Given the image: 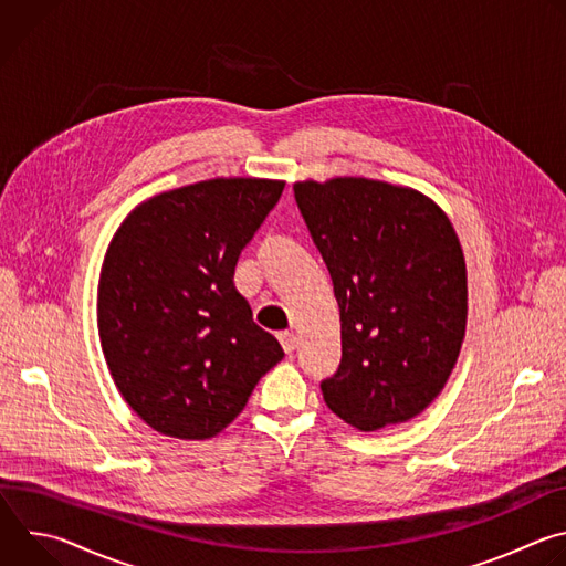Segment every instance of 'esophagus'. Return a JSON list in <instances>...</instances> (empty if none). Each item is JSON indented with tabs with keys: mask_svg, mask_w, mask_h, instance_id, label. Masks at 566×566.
I'll return each instance as SVG.
<instances>
[{
	"mask_svg": "<svg viewBox=\"0 0 566 566\" xmlns=\"http://www.w3.org/2000/svg\"><path fill=\"white\" fill-rule=\"evenodd\" d=\"M280 343H282V349H284L286 354H291V352H295V347H297V336H295L293 332H282V334H280Z\"/></svg>",
	"mask_w": 566,
	"mask_h": 566,
	"instance_id": "esophagus-1",
	"label": "esophagus"
}]
</instances>
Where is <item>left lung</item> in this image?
Instances as JSON below:
<instances>
[{"instance_id":"left-lung-1","label":"left lung","mask_w":566,"mask_h":566,"mask_svg":"<svg viewBox=\"0 0 566 566\" xmlns=\"http://www.w3.org/2000/svg\"><path fill=\"white\" fill-rule=\"evenodd\" d=\"M293 192L340 308L343 360L319 385L325 402L360 432L415 419L465 336V260L448 214L415 188L365 177Z\"/></svg>"}]
</instances>
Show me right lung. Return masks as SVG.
<instances>
[{
    "label": "right lung",
    "instance_id": "right-lung-1",
    "mask_svg": "<svg viewBox=\"0 0 566 566\" xmlns=\"http://www.w3.org/2000/svg\"><path fill=\"white\" fill-rule=\"evenodd\" d=\"M284 186L190 184L140 201L114 232L98 280V336L120 396L151 430L217 437L284 358L232 282Z\"/></svg>",
    "mask_w": 566,
    "mask_h": 566
}]
</instances>
